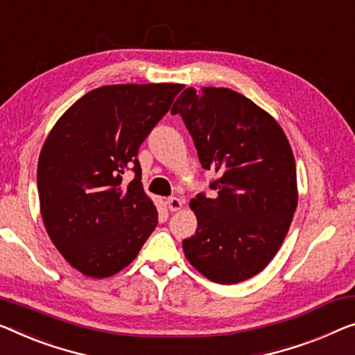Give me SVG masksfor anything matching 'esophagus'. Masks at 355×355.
Returning a JSON list of instances; mask_svg holds the SVG:
<instances>
[{"label": "esophagus", "instance_id": "34e87169", "mask_svg": "<svg viewBox=\"0 0 355 355\" xmlns=\"http://www.w3.org/2000/svg\"><path fill=\"white\" fill-rule=\"evenodd\" d=\"M166 204H167V207L171 211H177V210L183 207V200L180 198H168Z\"/></svg>", "mask_w": 355, "mask_h": 355}]
</instances>
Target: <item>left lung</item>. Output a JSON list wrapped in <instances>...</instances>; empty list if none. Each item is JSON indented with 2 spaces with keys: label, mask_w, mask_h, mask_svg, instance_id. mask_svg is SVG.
Masks as SVG:
<instances>
[{
  "label": "left lung",
  "mask_w": 355,
  "mask_h": 355,
  "mask_svg": "<svg viewBox=\"0 0 355 355\" xmlns=\"http://www.w3.org/2000/svg\"><path fill=\"white\" fill-rule=\"evenodd\" d=\"M182 114L204 168L218 178L214 198L189 202L198 230L183 241L193 268L216 284H237L268 266L298 205L292 146L282 127L250 98L226 87H188L172 114Z\"/></svg>",
  "instance_id": "1"
}]
</instances>
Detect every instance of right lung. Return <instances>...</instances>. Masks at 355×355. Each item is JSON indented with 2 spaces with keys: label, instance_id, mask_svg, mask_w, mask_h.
Segmentation results:
<instances>
[{
  "label": "right lung",
  "instance_id": "add662e5",
  "mask_svg": "<svg viewBox=\"0 0 355 355\" xmlns=\"http://www.w3.org/2000/svg\"><path fill=\"white\" fill-rule=\"evenodd\" d=\"M182 89L171 83L94 89L47 135L38 159L42 223L84 276H114L155 231L157 210L141 184L137 155ZM129 168L136 177L124 187Z\"/></svg>",
  "mask_w": 355,
  "mask_h": 355
}]
</instances>
